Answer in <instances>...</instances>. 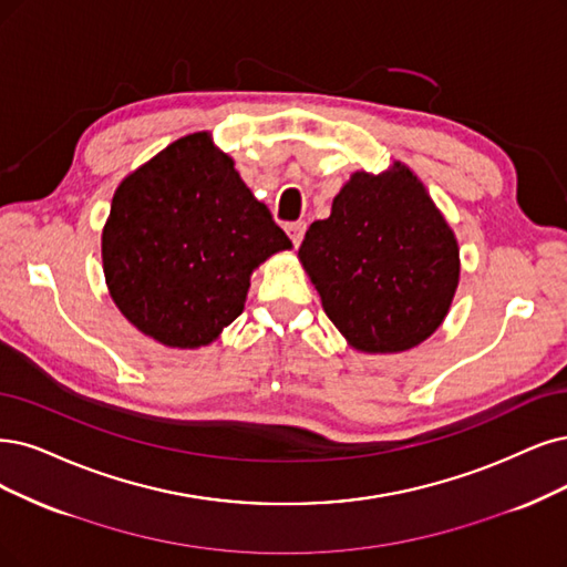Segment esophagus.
<instances>
[{
  "label": "esophagus",
  "instance_id": "esophagus-1",
  "mask_svg": "<svg viewBox=\"0 0 567 567\" xmlns=\"http://www.w3.org/2000/svg\"><path fill=\"white\" fill-rule=\"evenodd\" d=\"M303 234H306V221H295V224H287V236L291 238V243H295V247L301 245L303 240Z\"/></svg>",
  "mask_w": 567,
  "mask_h": 567
}]
</instances>
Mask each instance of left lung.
<instances>
[{
  "mask_svg": "<svg viewBox=\"0 0 567 567\" xmlns=\"http://www.w3.org/2000/svg\"><path fill=\"white\" fill-rule=\"evenodd\" d=\"M299 261L327 318L360 352L421 346L446 320L460 282L453 228L409 165L352 173Z\"/></svg>",
  "mask_w": 567,
  "mask_h": 567,
  "instance_id": "left-lung-1",
  "label": "left lung"
}]
</instances>
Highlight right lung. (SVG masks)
<instances>
[{
  "label": "right lung",
  "mask_w": 567,
  "mask_h": 567,
  "mask_svg": "<svg viewBox=\"0 0 567 567\" xmlns=\"http://www.w3.org/2000/svg\"><path fill=\"white\" fill-rule=\"evenodd\" d=\"M285 249V230L205 131L125 177L102 228L112 301L144 337L182 350L217 341L243 312L251 272Z\"/></svg>",
  "instance_id": "right-lung-1"
}]
</instances>
